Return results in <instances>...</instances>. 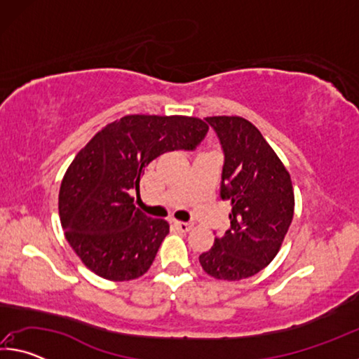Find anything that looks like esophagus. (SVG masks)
I'll use <instances>...</instances> for the list:
<instances>
[{"label": "esophagus", "mask_w": 359, "mask_h": 359, "mask_svg": "<svg viewBox=\"0 0 359 359\" xmlns=\"http://www.w3.org/2000/svg\"><path fill=\"white\" fill-rule=\"evenodd\" d=\"M175 226H177V229H180L182 233H188L193 228L191 223H187V222H174Z\"/></svg>", "instance_id": "34e87169"}]
</instances>
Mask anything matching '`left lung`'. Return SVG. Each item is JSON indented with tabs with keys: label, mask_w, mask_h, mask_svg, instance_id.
I'll list each match as a JSON object with an SVG mask.
<instances>
[{
	"label": "left lung",
	"mask_w": 359,
	"mask_h": 359,
	"mask_svg": "<svg viewBox=\"0 0 359 359\" xmlns=\"http://www.w3.org/2000/svg\"><path fill=\"white\" fill-rule=\"evenodd\" d=\"M224 163L220 196L231 203V228L199 263L218 280H242L276 258L293 220L294 193L287 169L257 126L242 117H208Z\"/></svg>",
	"instance_id": "1"
}]
</instances>
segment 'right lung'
Returning <instances> with one entry per match:
<instances>
[{
  "label": "right lung",
  "instance_id": "add662e5",
  "mask_svg": "<svg viewBox=\"0 0 359 359\" xmlns=\"http://www.w3.org/2000/svg\"><path fill=\"white\" fill-rule=\"evenodd\" d=\"M208 131L196 117L125 115L79 151L62 180L58 210L66 239L90 271L114 282L149 271L169 224L139 210L130 193L150 161L196 149Z\"/></svg>",
  "mask_w": 359,
  "mask_h": 359
}]
</instances>
